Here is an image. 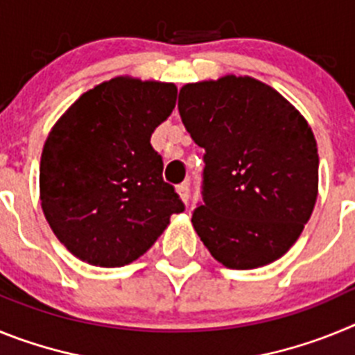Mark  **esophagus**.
Returning a JSON list of instances; mask_svg holds the SVG:
<instances>
[{
    "label": "esophagus",
    "mask_w": 355,
    "mask_h": 355,
    "mask_svg": "<svg viewBox=\"0 0 355 355\" xmlns=\"http://www.w3.org/2000/svg\"><path fill=\"white\" fill-rule=\"evenodd\" d=\"M175 190H178V193H180L181 200H183L184 205H187L188 199H190V183L178 184V188H175Z\"/></svg>",
    "instance_id": "obj_1"
}]
</instances>
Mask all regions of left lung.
Returning <instances> with one entry per match:
<instances>
[{"instance_id":"8db88e82","label":"left lung","mask_w":355,"mask_h":355,"mask_svg":"<svg viewBox=\"0 0 355 355\" xmlns=\"http://www.w3.org/2000/svg\"><path fill=\"white\" fill-rule=\"evenodd\" d=\"M178 108L205 149L202 202L192 211L202 243L236 270L281 258L318 193V150L306 119L249 76L184 85Z\"/></svg>"}]
</instances>
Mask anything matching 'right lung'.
Returning <instances> with one entry per match:
<instances>
[{"label":"right lung","mask_w":355,"mask_h":355,"mask_svg":"<svg viewBox=\"0 0 355 355\" xmlns=\"http://www.w3.org/2000/svg\"><path fill=\"white\" fill-rule=\"evenodd\" d=\"M172 83L114 78L56 122L40 158V200L56 238L81 261L114 268L153 247L184 211L163 181L150 135L175 106Z\"/></svg>","instance_id":"right-lung-1"}]
</instances>
